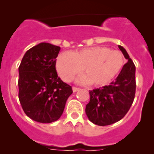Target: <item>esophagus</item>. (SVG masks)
Listing matches in <instances>:
<instances>
[{
	"label": "esophagus",
	"mask_w": 154,
	"mask_h": 154,
	"mask_svg": "<svg viewBox=\"0 0 154 154\" xmlns=\"http://www.w3.org/2000/svg\"><path fill=\"white\" fill-rule=\"evenodd\" d=\"M79 88H77V87H75V86L72 87V91L74 92H77V91H79Z\"/></svg>",
	"instance_id": "obj_1"
}]
</instances>
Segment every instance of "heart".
Segmentation results:
<instances>
[{"instance_id":"obj_1","label":"heart","mask_w":154,"mask_h":154,"mask_svg":"<svg viewBox=\"0 0 154 154\" xmlns=\"http://www.w3.org/2000/svg\"><path fill=\"white\" fill-rule=\"evenodd\" d=\"M124 57L119 51L107 47L87 48L71 53L64 51L57 58L56 68L65 82L72 79L82 71L85 75L78 81L81 83L104 85L113 79L124 65Z\"/></svg>"}]
</instances>
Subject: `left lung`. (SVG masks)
I'll return each instance as SVG.
<instances>
[{
    "label": "left lung",
    "instance_id": "1",
    "mask_svg": "<svg viewBox=\"0 0 154 154\" xmlns=\"http://www.w3.org/2000/svg\"><path fill=\"white\" fill-rule=\"evenodd\" d=\"M128 62L110 85L89 91L90 100L85 107L89 120L98 126H108L123 119L135 97L136 67L126 49L119 45Z\"/></svg>",
    "mask_w": 154,
    "mask_h": 154
}]
</instances>
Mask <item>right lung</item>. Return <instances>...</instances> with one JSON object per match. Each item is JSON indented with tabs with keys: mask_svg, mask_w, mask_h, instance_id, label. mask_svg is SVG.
Returning <instances> with one entry per match:
<instances>
[{
	"mask_svg": "<svg viewBox=\"0 0 154 154\" xmlns=\"http://www.w3.org/2000/svg\"><path fill=\"white\" fill-rule=\"evenodd\" d=\"M60 47L42 42L26 51L18 68V98L24 113L42 123L62 115L72 86L62 81L55 65Z\"/></svg>",
	"mask_w": 154,
	"mask_h": 154,
	"instance_id": "add662e5",
	"label": "right lung"
}]
</instances>
